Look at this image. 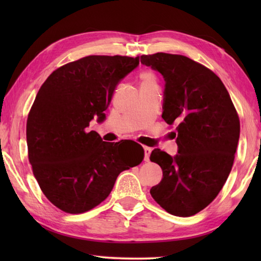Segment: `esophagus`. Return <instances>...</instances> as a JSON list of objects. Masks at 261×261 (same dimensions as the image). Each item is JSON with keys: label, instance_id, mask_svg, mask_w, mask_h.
<instances>
[{"label": "esophagus", "instance_id": "esophagus-1", "mask_svg": "<svg viewBox=\"0 0 261 261\" xmlns=\"http://www.w3.org/2000/svg\"><path fill=\"white\" fill-rule=\"evenodd\" d=\"M152 149L150 147H143V151H145V162H149V157H150Z\"/></svg>", "mask_w": 261, "mask_h": 261}]
</instances>
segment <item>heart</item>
I'll return each mask as SVG.
<instances>
[{
  "mask_svg": "<svg viewBox=\"0 0 261 261\" xmlns=\"http://www.w3.org/2000/svg\"><path fill=\"white\" fill-rule=\"evenodd\" d=\"M142 84H150V83H154V76L150 71H146L141 75Z\"/></svg>",
  "mask_w": 261,
  "mask_h": 261,
  "instance_id": "1",
  "label": "heart"
}]
</instances>
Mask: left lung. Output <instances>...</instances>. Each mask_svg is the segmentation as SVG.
Instances as JSON below:
<instances>
[{"label":"left lung","instance_id":"8db88e82","mask_svg":"<svg viewBox=\"0 0 261 261\" xmlns=\"http://www.w3.org/2000/svg\"><path fill=\"white\" fill-rule=\"evenodd\" d=\"M141 64L165 81L163 119L177 124L178 150L153 149L150 160L163 169L151 196L168 213L191 216L218 196L233 165L240 121L231 97L212 70L181 55L141 56Z\"/></svg>","mask_w":261,"mask_h":261}]
</instances>
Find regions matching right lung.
Listing matches in <instances>:
<instances>
[{"mask_svg":"<svg viewBox=\"0 0 261 261\" xmlns=\"http://www.w3.org/2000/svg\"><path fill=\"white\" fill-rule=\"evenodd\" d=\"M138 65L139 56H87L55 70L37 94L27 121L29 162L42 193L66 213L97 206L120 173L142 162V148L131 153L86 130L94 118L105 120L116 86Z\"/></svg>","mask_w":261,"mask_h":261,"instance_id":"1","label":"right lung"}]
</instances>
